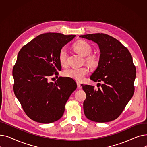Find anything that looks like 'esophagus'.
I'll return each mask as SVG.
<instances>
[{"instance_id":"1","label":"esophagus","mask_w":147,"mask_h":147,"mask_svg":"<svg viewBox=\"0 0 147 147\" xmlns=\"http://www.w3.org/2000/svg\"><path fill=\"white\" fill-rule=\"evenodd\" d=\"M77 85H78V88L79 89H80V88H81V85H80V84L79 82H77Z\"/></svg>"}]
</instances>
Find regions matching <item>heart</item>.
Listing matches in <instances>:
<instances>
[{
  "instance_id": "heart-1",
  "label": "heart",
  "mask_w": 147,
  "mask_h": 147,
  "mask_svg": "<svg viewBox=\"0 0 147 147\" xmlns=\"http://www.w3.org/2000/svg\"><path fill=\"white\" fill-rule=\"evenodd\" d=\"M74 50L83 57H86L85 58L86 63L91 67L95 68L98 66L99 61L95 55H90L92 51L90 45L85 41L79 40L73 46ZM60 64L65 67L67 65V51L65 48H62L58 55ZM89 73V69L86 67L80 68H69L64 71V76L71 78L76 81L80 82Z\"/></svg>"
}]
</instances>
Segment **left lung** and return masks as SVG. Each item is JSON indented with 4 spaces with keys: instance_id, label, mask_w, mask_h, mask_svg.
Instances as JSON below:
<instances>
[{
    "instance_id": "obj_1",
    "label": "left lung",
    "mask_w": 147,
    "mask_h": 147,
    "mask_svg": "<svg viewBox=\"0 0 147 147\" xmlns=\"http://www.w3.org/2000/svg\"><path fill=\"white\" fill-rule=\"evenodd\" d=\"M96 43L98 66L90 79L101 88L82 84L86 94L84 113L92 121L105 123L118 118L134 95L136 68L129 50L118 40L104 33L80 36Z\"/></svg>"
}]
</instances>
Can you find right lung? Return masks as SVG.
Returning a JSON list of instances; mask_svg holds the SVG:
<instances>
[{"label": "right lung", "mask_w": 147, "mask_h": 147, "mask_svg": "<svg viewBox=\"0 0 147 147\" xmlns=\"http://www.w3.org/2000/svg\"><path fill=\"white\" fill-rule=\"evenodd\" d=\"M75 35L47 33L38 35L18 52L13 66V92L23 110L32 120L41 123L58 120L77 84L73 80L59 78L48 82L61 69L58 55Z\"/></svg>", "instance_id": "add662e5"}]
</instances>
